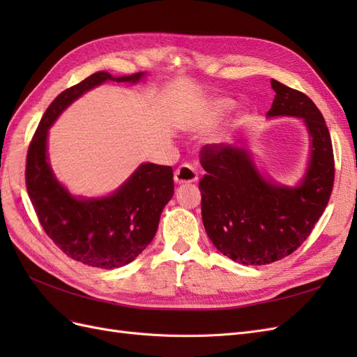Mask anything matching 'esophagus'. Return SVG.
Masks as SVG:
<instances>
[{"label": "esophagus", "instance_id": "esophagus-1", "mask_svg": "<svg viewBox=\"0 0 357 357\" xmlns=\"http://www.w3.org/2000/svg\"><path fill=\"white\" fill-rule=\"evenodd\" d=\"M174 180L178 185H181V183H195L198 180V171L189 164H183L176 169Z\"/></svg>", "mask_w": 357, "mask_h": 357}]
</instances>
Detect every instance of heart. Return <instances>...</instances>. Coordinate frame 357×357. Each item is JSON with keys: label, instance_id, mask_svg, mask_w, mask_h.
Instances as JSON below:
<instances>
[{"label": "heart", "instance_id": "obj_1", "mask_svg": "<svg viewBox=\"0 0 357 357\" xmlns=\"http://www.w3.org/2000/svg\"><path fill=\"white\" fill-rule=\"evenodd\" d=\"M226 104H228L226 101H215V102L210 107L208 113L204 116V122H211L215 116L220 114V112L225 109Z\"/></svg>", "mask_w": 357, "mask_h": 357}]
</instances>
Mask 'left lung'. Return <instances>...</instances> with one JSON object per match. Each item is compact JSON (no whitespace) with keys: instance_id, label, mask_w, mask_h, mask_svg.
Returning <instances> with one entry per match:
<instances>
[{"instance_id":"obj_1","label":"left lung","mask_w":357,"mask_h":357,"mask_svg":"<svg viewBox=\"0 0 357 357\" xmlns=\"http://www.w3.org/2000/svg\"><path fill=\"white\" fill-rule=\"evenodd\" d=\"M275 92L268 117L304 121L310 160L298 186L277 185L259 172L244 146L207 144L201 150L202 223L220 253L243 265L280 261L304 243L329 202L335 162L320 110L305 93L271 80Z\"/></svg>"}]
</instances>
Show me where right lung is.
Segmentation results:
<instances>
[{
	"label": "right lung",
	"instance_id": "1",
	"mask_svg": "<svg viewBox=\"0 0 357 357\" xmlns=\"http://www.w3.org/2000/svg\"><path fill=\"white\" fill-rule=\"evenodd\" d=\"M144 73L114 77L98 71L61 92L43 114L26 155V190L43 229L84 265L113 269L132 262L152 243L162 210L174 195L172 168L142 164L112 195L74 197L55 177L47 156L49 128L67 107L104 82L137 83Z\"/></svg>",
	"mask_w": 357,
	"mask_h": 357
}]
</instances>
